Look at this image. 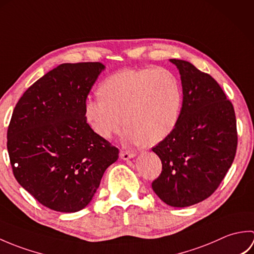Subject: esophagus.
<instances>
[{
    "mask_svg": "<svg viewBox=\"0 0 254 254\" xmlns=\"http://www.w3.org/2000/svg\"><path fill=\"white\" fill-rule=\"evenodd\" d=\"M134 156H135V154L130 152V150H121V152H120V157L122 159H124V160H127V159H130V158H133Z\"/></svg>",
    "mask_w": 254,
    "mask_h": 254,
    "instance_id": "1",
    "label": "esophagus"
}]
</instances>
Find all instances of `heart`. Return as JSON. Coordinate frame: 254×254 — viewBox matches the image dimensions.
Wrapping results in <instances>:
<instances>
[{"label":"heart","mask_w":254,"mask_h":254,"mask_svg":"<svg viewBox=\"0 0 254 254\" xmlns=\"http://www.w3.org/2000/svg\"><path fill=\"white\" fill-rule=\"evenodd\" d=\"M99 90V96L86 99L84 113L101 138L118 133L124 116L127 141L155 145L174 131L179 120L181 85L167 68H124L108 76Z\"/></svg>","instance_id":"heart-1"}]
</instances>
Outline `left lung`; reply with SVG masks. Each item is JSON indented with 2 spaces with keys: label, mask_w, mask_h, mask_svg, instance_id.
I'll list each match as a JSON object with an SVG mask.
<instances>
[{
  "label": "left lung",
  "mask_w": 254,
  "mask_h": 254,
  "mask_svg": "<svg viewBox=\"0 0 254 254\" xmlns=\"http://www.w3.org/2000/svg\"><path fill=\"white\" fill-rule=\"evenodd\" d=\"M181 75L183 101L176 127L152 148L163 169L152 183L161 201L186 207L217 190L235 159L238 133L231 101L209 74L170 59Z\"/></svg>",
  "instance_id": "1"
}]
</instances>
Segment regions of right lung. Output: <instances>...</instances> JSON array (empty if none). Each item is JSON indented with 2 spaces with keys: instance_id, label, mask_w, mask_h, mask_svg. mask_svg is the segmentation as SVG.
Segmentation results:
<instances>
[{
  "instance_id": "obj_1",
  "label": "right lung",
  "mask_w": 254,
  "mask_h": 254,
  "mask_svg": "<svg viewBox=\"0 0 254 254\" xmlns=\"http://www.w3.org/2000/svg\"><path fill=\"white\" fill-rule=\"evenodd\" d=\"M100 62L63 63L32 84L16 104L7 128L14 177L44 206L83 209L119 149L91 130L84 113Z\"/></svg>"
}]
</instances>
